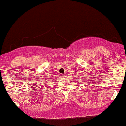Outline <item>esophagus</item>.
<instances>
[{"label": "esophagus", "mask_w": 126, "mask_h": 126, "mask_svg": "<svg viewBox=\"0 0 126 126\" xmlns=\"http://www.w3.org/2000/svg\"><path fill=\"white\" fill-rule=\"evenodd\" d=\"M62 76H64V77H65V75H64V74H63V75H62Z\"/></svg>", "instance_id": "34e87169"}]
</instances>
